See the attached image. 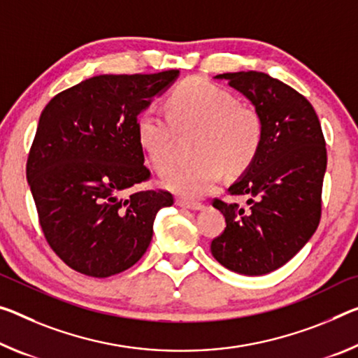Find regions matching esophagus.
I'll list each match as a JSON object with an SVG mask.
<instances>
[{
  "label": "esophagus",
  "mask_w": 358,
  "mask_h": 358,
  "mask_svg": "<svg viewBox=\"0 0 358 358\" xmlns=\"http://www.w3.org/2000/svg\"><path fill=\"white\" fill-rule=\"evenodd\" d=\"M175 203H177L178 207H183V208H188V210H194V212L203 208V203H201V202H189V201H185V199H177V201H175Z\"/></svg>",
  "instance_id": "esophagus-1"
}]
</instances>
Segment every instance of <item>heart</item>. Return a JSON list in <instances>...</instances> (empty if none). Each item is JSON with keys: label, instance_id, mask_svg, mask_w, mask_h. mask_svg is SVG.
Masks as SVG:
<instances>
[{"label": "heart", "instance_id": "heart-1", "mask_svg": "<svg viewBox=\"0 0 358 358\" xmlns=\"http://www.w3.org/2000/svg\"><path fill=\"white\" fill-rule=\"evenodd\" d=\"M167 114L152 110L137 119V137L145 155L159 173L177 161L178 134L197 130L189 162L175 167L162 185L192 201L206 196L228 173H241L257 157L263 141V119L250 105L237 103L224 87L203 78H188L172 90Z\"/></svg>", "mask_w": 358, "mask_h": 358}]
</instances>
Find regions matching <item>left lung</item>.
Instances as JSON below:
<instances>
[{"label": "left lung", "instance_id": "8db88e82", "mask_svg": "<svg viewBox=\"0 0 358 358\" xmlns=\"http://www.w3.org/2000/svg\"><path fill=\"white\" fill-rule=\"evenodd\" d=\"M263 119L253 162L229 186L247 206L213 201L226 228L212 241L213 258L229 271L263 275L279 269L308 243L320 221L327 148L315 110L301 94L259 71L223 73Z\"/></svg>", "mask_w": 358, "mask_h": 358}]
</instances>
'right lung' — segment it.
<instances>
[{
    "mask_svg": "<svg viewBox=\"0 0 358 358\" xmlns=\"http://www.w3.org/2000/svg\"><path fill=\"white\" fill-rule=\"evenodd\" d=\"M178 70L100 75L57 94L44 108L27 161L39 224L65 264L110 277L143 257L169 191L127 189L150 178L137 119Z\"/></svg>",
    "mask_w": 358,
    "mask_h": 358,
    "instance_id": "obj_1",
    "label": "right lung"
}]
</instances>
